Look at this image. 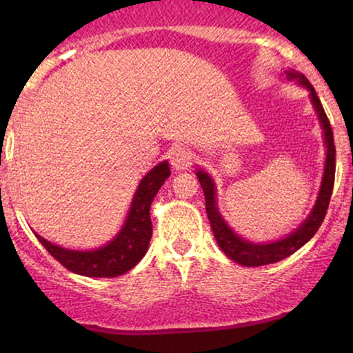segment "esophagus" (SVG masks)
<instances>
[{"mask_svg": "<svg viewBox=\"0 0 353 353\" xmlns=\"http://www.w3.org/2000/svg\"><path fill=\"white\" fill-rule=\"evenodd\" d=\"M192 162H194V154L186 148L176 149L170 157V163L173 168H176V170H185V168L192 165Z\"/></svg>", "mask_w": 353, "mask_h": 353, "instance_id": "34e87169", "label": "esophagus"}]
</instances>
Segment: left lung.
Listing matches in <instances>:
<instances>
[{"instance_id":"8db88e82","label":"left lung","mask_w":353,"mask_h":353,"mask_svg":"<svg viewBox=\"0 0 353 353\" xmlns=\"http://www.w3.org/2000/svg\"><path fill=\"white\" fill-rule=\"evenodd\" d=\"M288 77V80H299V83L310 91V99L313 108H315L318 114V120H320L321 128H323V137H325L326 144V162H325V173H323V180L320 186V192H318L316 202L313 205L310 215L307 216L305 221L299 226L296 231H292L291 234L286 238L274 241V243L267 244H255L250 241H245L234 233L233 230L226 225V221L221 219L219 207H216V194H215V185L209 173L204 170H197L196 176L199 180L202 191L205 196V210L207 216H209L212 231L219 243L220 249L226 254V257H230L234 262H238L244 267H260V265H268V263H276L279 260L289 257L296 250L302 248L303 244H307L315 233L320 228L323 220H325L327 205H330L331 194H332V186H334V173H336V148H334V138H332V130L331 123L326 117L325 109H323L321 101L316 96V91L313 88L310 81L299 72L286 70L284 72Z\"/></svg>"}]
</instances>
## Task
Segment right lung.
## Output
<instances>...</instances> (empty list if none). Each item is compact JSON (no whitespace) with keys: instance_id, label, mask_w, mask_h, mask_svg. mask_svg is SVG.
I'll use <instances>...</instances> for the list:
<instances>
[{"instance_id":"obj_1","label":"right lung","mask_w":353,"mask_h":353,"mask_svg":"<svg viewBox=\"0 0 353 353\" xmlns=\"http://www.w3.org/2000/svg\"><path fill=\"white\" fill-rule=\"evenodd\" d=\"M170 176L168 162L163 161L139 181L128 215L117 236L94 250H70L56 245L37 234L45 249L61 265L77 274L91 278H115L127 273L146 254L152 236L149 209L163 181Z\"/></svg>"}]
</instances>
